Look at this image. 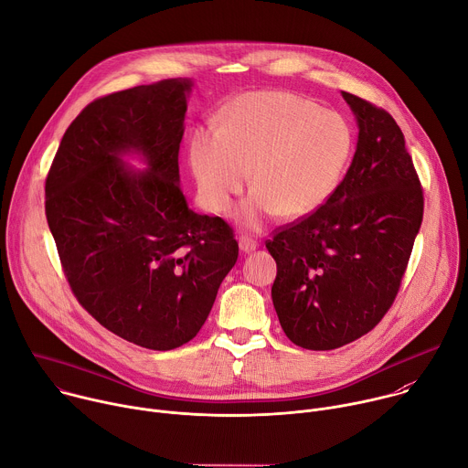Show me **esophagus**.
<instances>
[{
	"label": "esophagus",
	"instance_id": "34e87169",
	"mask_svg": "<svg viewBox=\"0 0 468 468\" xmlns=\"http://www.w3.org/2000/svg\"><path fill=\"white\" fill-rule=\"evenodd\" d=\"M239 248H240L242 253H251V251L257 250V242L250 237H240L239 239Z\"/></svg>",
	"mask_w": 468,
	"mask_h": 468
}]
</instances>
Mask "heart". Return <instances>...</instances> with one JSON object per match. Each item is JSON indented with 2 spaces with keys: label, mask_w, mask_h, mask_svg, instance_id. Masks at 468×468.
<instances>
[{
  "label": "heart",
  "mask_w": 468,
  "mask_h": 468,
  "mask_svg": "<svg viewBox=\"0 0 468 468\" xmlns=\"http://www.w3.org/2000/svg\"><path fill=\"white\" fill-rule=\"evenodd\" d=\"M190 166L204 206L226 213L250 179L255 190L237 220L259 231L280 213L303 218L339 188L354 154L350 123L337 112L283 90L248 92L190 139Z\"/></svg>",
  "instance_id": "heart-1"
}]
</instances>
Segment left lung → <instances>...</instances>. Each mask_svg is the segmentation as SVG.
I'll use <instances>...</instances> for the list:
<instances>
[{
    "label": "left lung",
    "instance_id": "8db88e82",
    "mask_svg": "<svg viewBox=\"0 0 468 468\" xmlns=\"http://www.w3.org/2000/svg\"><path fill=\"white\" fill-rule=\"evenodd\" d=\"M357 127L352 165L327 202L266 240L278 264L272 302L285 335L335 350L392 305L422 224L424 197L394 118L343 92Z\"/></svg>",
    "mask_w": 468,
    "mask_h": 468
}]
</instances>
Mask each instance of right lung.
I'll return each instance as SVG.
<instances>
[{
  "label": "right lung",
  "mask_w": 468,
  "mask_h": 468,
  "mask_svg": "<svg viewBox=\"0 0 468 468\" xmlns=\"http://www.w3.org/2000/svg\"><path fill=\"white\" fill-rule=\"evenodd\" d=\"M192 85L163 80L89 103L46 177V218L76 298L114 335L159 352L196 337L239 257L233 229L188 209L179 186Z\"/></svg>",
  "instance_id": "1"
}]
</instances>
